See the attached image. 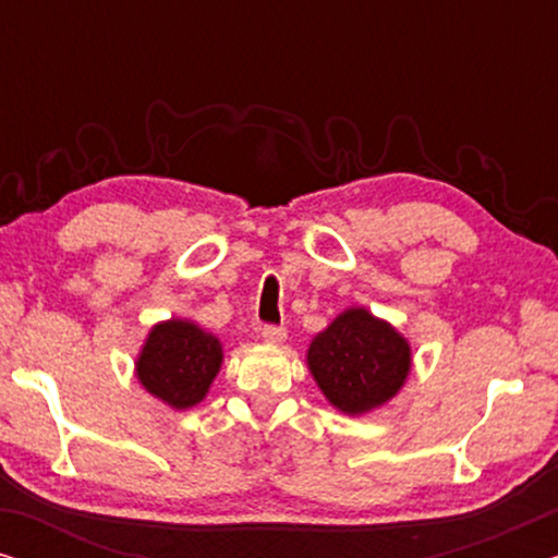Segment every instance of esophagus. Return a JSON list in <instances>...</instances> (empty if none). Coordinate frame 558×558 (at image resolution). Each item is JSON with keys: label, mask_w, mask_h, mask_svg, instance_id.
<instances>
[{"label": "esophagus", "mask_w": 558, "mask_h": 558, "mask_svg": "<svg viewBox=\"0 0 558 558\" xmlns=\"http://www.w3.org/2000/svg\"><path fill=\"white\" fill-rule=\"evenodd\" d=\"M262 338H264V342H269V345H279V342L287 340V330L277 325H266V327H262Z\"/></svg>", "instance_id": "1"}]
</instances>
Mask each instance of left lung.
<instances>
[{"label":"left lung","mask_w":558,"mask_h":558,"mask_svg":"<svg viewBox=\"0 0 558 558\" xmlns=\"http://www.w3.org/2000/svg\"><path fill=\"white\" fill-rule=\"evenodd\" d=\"M307 368L330 407L363 416L386 407L411 373V345L365 307L342 310L307 348Z\"/></svg>","instance_id":"8db88e82"}]
</instances>
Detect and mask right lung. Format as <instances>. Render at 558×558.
<instances>
[{
    "label": "right lung",
    "instance_id": "1",
    "mask_svg": "<svg viewBox=\"0 0 558 558\" xmlns=\"http://www.w3.org/2000/svg\"><path fill=\"white\" fill-rule=\"evenodd\" d=\"M223 365V342L185 317L151 327L136 355L142 388L174 411L193 409L208 396Z\"/></svg>",
    "mask_w": 558,
    "mask_h": 558
}]
</instances>
